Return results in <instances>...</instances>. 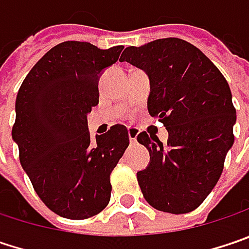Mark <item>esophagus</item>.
Returning <instances> with one entry per match:
<instances>
[{
    "mask_svg": "<svg viewBox=\"0 0 249 249\" xmlns=\"http://www.w3.org/2000/svg\"><path fill=\"white\" fill-rule=\"evenodd\" d=\"M137 129H134V127H130L129 129V139H130V143H136V139H137Z\"/></svg>",
    "mask_w": 249,
    "mask_h": 249,
    "instance_id": "1",
    "label": "esophagus"
}]
</instances>
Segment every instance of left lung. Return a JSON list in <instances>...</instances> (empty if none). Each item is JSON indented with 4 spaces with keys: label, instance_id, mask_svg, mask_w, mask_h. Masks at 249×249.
<instances>
[{
    "label": "left lung",
    "instance_id": "8db88e82",
    "mask_svg": "<svg viewBox=\"0 0 249 249\" xmlns=\"http://www.w3.org/2000/svg\"><path fill=\"white\" fill-rule=\"evenodd\" d=\"M120 61L149 75V113L170 134L167 144L146 132L137 136L150 151V164L137 173L142 193L159 211L190 213L217 184L234 143L228 82L198 48L178 38L129 46Z\"/></svg>",
    "mask_w": 249,
    "mask_h": 249
}]
</instances>
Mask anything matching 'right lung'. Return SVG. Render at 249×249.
I'll list each match as a JSON object with an SVG mask.
<instances>
[{
  "instance_id": "add662e5",
  "label": "right lung",
  "mask_w": 249,
  "mask_h": 249,
  "mask_svg": "<svg viewBox=\"0 0 249 249\" xmlns=\"http://www.w3.org/2000/svg\"><path fill=\"white\" fill-rule=\"evenodd\" d=\"M123 48L62 42L35 63L18 90L12 139L19 161L39 198L63 218L93 217L110 201V174L129 133L115 124L92 142L86 116L99 103V73Z\"/></svg>"
}]
</instances>
